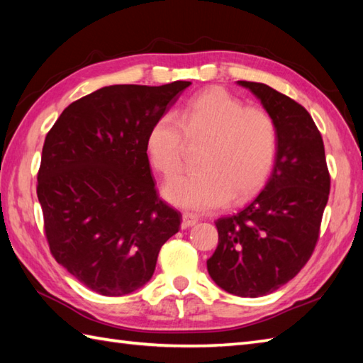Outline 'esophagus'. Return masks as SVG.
Segmentation results:
<instances>
[{"label":"esophagus","mask_w":363,"mask_h":363,"mask_svg":"<svg viewBox=\"0 0 363 363\" xmlns=\"http://www.w3.org/2000/svg\"><path fill=\"white\" fill-rule=\"evenodd\" d=\"M198 223V217L194 213H184L182 215V228H190L195 226Z\"/></svg>","instance_id":"esophagus-1"}]
</instances>
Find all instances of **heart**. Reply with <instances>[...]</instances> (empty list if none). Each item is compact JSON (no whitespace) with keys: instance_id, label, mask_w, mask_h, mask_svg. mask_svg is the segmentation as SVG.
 I'll return each instance as SVG.
<instances>
[{"instance_id":"1","label":"heart","mask_w":363,"mask_h":363,"mask_svg":"<svg viewBox=\"0 0 363 363\" xmlns=\"http://www.w3.org/2000/svg\"><path fill=\"white\" fill-rule=\"evenodd\" d=\"M189 142H207L199 172L169 179L162 194L168 203L194 212H211L230 199L245 201L264 186L276 152V129L269 115L245 107L226 90L212 87L191 96L173 115L157 118L146 135L154 169L173 176L182 168Z\"/></svg>"}]
</instances>
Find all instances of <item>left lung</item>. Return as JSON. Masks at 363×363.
<instances>
[{
	"mask_svg": "<svg viewBox=\"0 0 363 363\" xmlns=\"http://www.w3.org/2000/svg\"><path fill=\"white\" fill-rule=\"evenodd\" d=\"M237 84L259 99L274 123V165L254 201L215 223L218 246L207 272L230 295L257 298L287 284L309 260L330 177L325 145L309 112L267 84Z\"/></svg>",
	"mask_w": 363,
	"mask_h": 363,
	"instance_id": "obj_1",
	"label": "left lung"
}]
</instances>
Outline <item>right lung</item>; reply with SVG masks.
Returning a JSON list of instances; mask_svg holds the SVG:
<instances>
[{
  "label": "right lung",
  "mask_w": 363,
  "mask_h": 363,
  "mask_svg": "<svg viewBox=\"0 0 363 363\" xmlns=\"http://www.w3.org/2000/svg\"><path fill=\"white\" fill-rule=\"evenodd\" d=\"M191 82L109 86L72 103L46 134L37 198L57 264L104 296L148 282L181 213L156 195L146 135Z\"/></svg>",
  "instance_id": "add662e5"
}]
</instances>
